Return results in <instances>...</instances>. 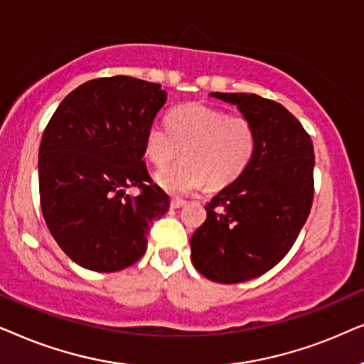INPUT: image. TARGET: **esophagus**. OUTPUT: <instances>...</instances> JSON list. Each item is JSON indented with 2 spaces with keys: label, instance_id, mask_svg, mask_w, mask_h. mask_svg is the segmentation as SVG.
Masks as SVG:
<instances>
[{
  "label": "esophagus",
  "instance_id": "obj_1",
  "mask_svg": "<svg viewBox=\"0 0 364 364\" xmlns=\"http://www.w3.org/2000/svg\"><path fill=\"white\" fill-rule=\"evenodd\" d=\"M185 205H186V201L181 200V198H173L171 200V208H181Z\"/></svg>",
  "mask_w": 364,
  "mask_h": 364
}]
</instances>
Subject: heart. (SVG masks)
Here are the masks:
<instances>
[{
    "mask_svg": "<svg viewBox=\"0 0 364 364\" xmlns=\"http://www.w3.org/2000/svg\"><path fill=\"white\" fill-rule=\"evenodd\" d=\"M185 149V159L156 173L158 185L171 195H188L210 183L223 188L240 178L256 151V129L250 118L203 103L179 106L168 124L154 121L146 129L144 153L166 166Z\"/></svg>",
    "mask_w": 364,
    "mask_h": 364,
    "instance_id": "b5f03b06",
    "label": "heart"
}]
</instances>
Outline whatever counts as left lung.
<instances>
[{"instance_id":"8db88e82","label":"left lung","mask_w":364,"mask_h":364,"mask_svg":"<svg viewBox=\"0 0 364 364\" xmlns=\"http://www.w3.org/2000/svg\"><path fill=\"white\" fill-rule=\"evenodd\" d=\"M235 103L256 129L250 166L208 203L191 236V261L208 279L243 283L279 263L308 220L314 195V149L303 124L273 100L211 93Z\"/></svg>"}]
</instances>
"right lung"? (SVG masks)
<instances>
[{
  "mask_svg": "<svg viewBox=\"0 0 364 364\" xmlns=\"http://www.w3.org/2000/svg\"><path fill=\"white\" fill-rule=\"evenodd\" d=\"M166 103L161 85L132 76L77 86L48 121L40 144V203L48 230L86 269L113 273L146 251L169 196L149 176L144 136ZM126 187H138L136 197Z\"/></svg>",
  "mask_w": 364,
  "mask_h": 364,
  "instance_id": "add662e5",
  "label": "right lung"
}]
</instances>
